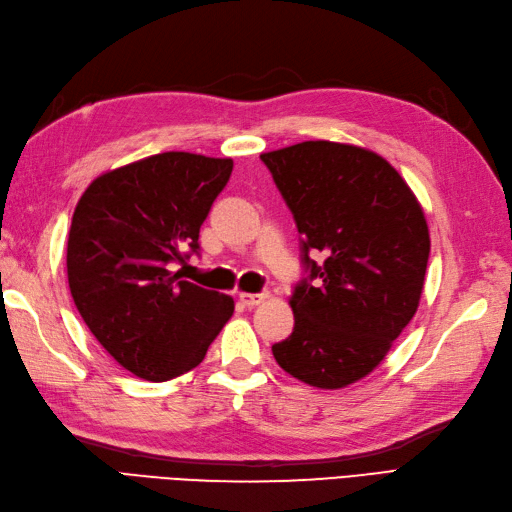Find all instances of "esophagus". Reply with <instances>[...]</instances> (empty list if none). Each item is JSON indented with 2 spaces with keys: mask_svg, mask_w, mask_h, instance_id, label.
<instances>
[{
  "mask_svg": "<svg viewBox=\"0 0 512 512\" xmlns=\"http://www.w3.org/2000/svg\"><path fill=\"white\" fill-rule=\"evenodd\" d=\"M269 298V293H247V291H243V293H238V300H241L245 306H258L260 302H265Z\"/></svg>",
  "mask_w": 512,
  "mask_h": 512,
  "instance_id": "obj_1",
  "label": "esophagus"
}]
</instances>
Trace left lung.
<instances>
[{"label":"left lung","mask_w":512,"mask_h":512,"mask_svg":"<svg viewBox=\"0 0 512 512\" xmlns=\"http://www.w3.org/2000/svg\"><path fill=\"white\" fill-rule=\"evenodd\" d=\"M260 160L293 212L309 269L289 298L293 333L271 352L306 385L346 388L379 366L418 309L431 243L423 206L363 146L309 140Z\"/></svg>","instance_id":"obj_1"}]
</instances>
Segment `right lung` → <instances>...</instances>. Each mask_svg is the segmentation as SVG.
<instances>
[{
    "label": "right lung",
    "mask_w": 512,
    "mask_h": 512,
    "mask_svg": "<svg viewBox=\"0 0 512 512\" xmlns=\"http://www.w3.org/2000/svg\"><path fill=\"white\" fill-rule=\"evenodd\" d=\"M230 157L168 151L98 175L67 236L78 313L124 370L168 381L197 368L234 313L230 295L181 280V249L232 175Z\"/></svg>",
    "instance_id": "right-lung-1"
}]
</instances>
